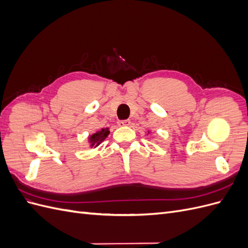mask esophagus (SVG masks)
Segmentation results:
<instances>
[{
  "mask_svg": "<svg viewBox=\"0 0 248 248\" xmlns=\"http://www.w3.org/2000/svg\"><path fill=\"white\" fill-rule=\"evenodd\" d=\"M130 124V120H122V121H119L120 126H128Z\"/></svg>",
  "mask_w": 248,
  "mask_h": 248,
  "instance_id": "obj_1",
  "label": "esophagus"
}]
</instances>
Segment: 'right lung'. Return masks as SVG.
Masks as SVG:
<instances>
[{
	"label": "right lung",
	"instance_id": "right-lung-1",
	"mask_svg": "<svg viewBox=\"0 0 248 248\" xmlns=\"http://www.w3.org/2000/svg\"><path fill=\"white\" fill-rule=\"evenodd\" d=\"M109 134L108 128H102L100 131H97L93 133L92 136L89 137V142H90V147H97L99 146L101 142L108 138Z\"/></svg>",
	"mask_w": 248,
	"mask_h": 248
}]
</instances>
